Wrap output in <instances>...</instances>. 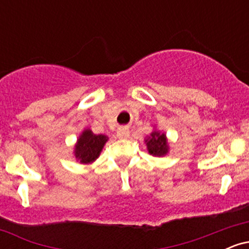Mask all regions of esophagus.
Here are the masks:
<instances>
[{
  "instance_id": "obj_1",
  "label": "esophagus",
  "mask_w": 249,
  "mask_h": 249,
  "mask_svg": "<svg viewBox=\"0 0 249 249\" xmlns=\"http://www.w3.org/2000/svg\"><path fill=\"white\" fill-rule=\"evenodd\" d=\"M117 137H118L119 139H126L130 137V131H128V128L126 127L119 128L118 132H117Z\"/></svg>"
}]
</instances>
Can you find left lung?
Segmentation results:
<instances>
[{"mask_svg": "<svg viewBox=\"0 0 249 249\" xmlns=\"http://www.w3.org/2000/svg\"><path fill=\"white\" fill-rule=\"evenodd\" d=\"M148 153L153 157H164L170 151V144H168L166 133L160 132L159 130L154 128L150 136H146L144 139Z\"/></svg>", "mask_w": 249, "mask_h": 249, "instance_id": "1", "label": "left lung"}]
</instances>
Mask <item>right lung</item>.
<instances>
[{"mask_svg":"<svg viewBox=\"0 0 249 249\" xmlns=\"http://www.w3.org/2000/svg\"><path fill=\"white\" fill-rule=\"evenodd\" d=\"M107 141L108 137L105 134H95L90 128H84L73 146V157L79 164H92L101 156Z\"/></svg>","mask_w":249,"mask_h":249,"instance_id":"right-lung-1","label":"right lung"}]
</instances>
